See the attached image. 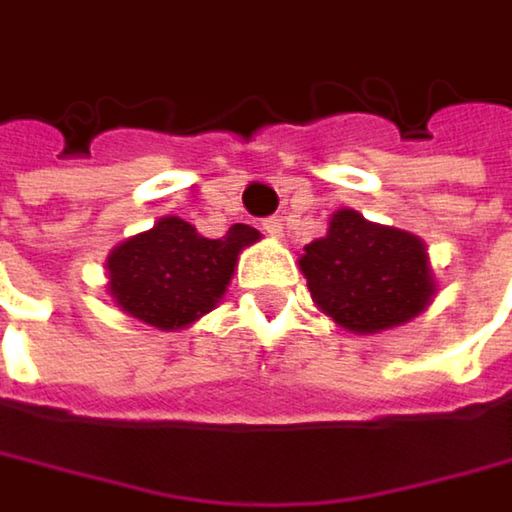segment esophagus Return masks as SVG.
I'll use <instances>...</instances> for the list:
<instances>
[{
	"mask_svg": "<svg viewBox=\"0 0 512 512\" xmlns=\"http://www.w3.org/2000/svg\"><path fill=\"white\" fill-rule=\"evenodd\" d=\"M260 228H263V234H269V237H281V231H284V225H281V219H278V216L263 219V222H260Z\"/></svg>",
	"mask_w": 512,
	"mask_h": 512,
	"instance_id": "34e87169",
	"label": "esophagus"
}]
</instances>
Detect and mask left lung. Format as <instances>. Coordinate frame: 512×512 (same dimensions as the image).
Wrapping results in <instances>:
<instances>
[{"label": "left lung", "instance_id": "8db88e82", "mask_svg": "<svg viewBox=\"0 0 512 512\" xmlns=\"http://www.w3.org/2000/svg\"><path fill=\"white\" fill-rule=\"evenodd\" d=\"M316 307L354 334H378L419 316L437 293L425 243L337 210L325 237L299 257Z\"/></svg>", "mask_w": 512, "mask_h": 512}]
</instances>
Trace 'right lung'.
<instances>
[{"label": "right lung", "instance_id": "obj_1", "mask_svg": "<svg viewBox=\"0 0 512 512\" xmlns=\"http://www.w3.org/2000/svg\"><path fill=\"white\" fill-rule=\"evenodd\" d=\"M255 240L260 234L243 222L208 240L190 222L163 216L108 255V293L128 316L161 331H181L225 296L237 255Z\"/></svg>", "mask_w": 512, "mask_h": 512}]
</instances>
